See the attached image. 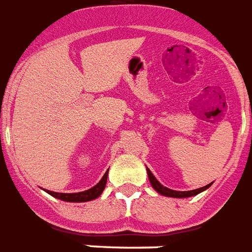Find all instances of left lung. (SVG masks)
I'll list each match as a JSON object with an SVG mask.
<instances>
[{"instance_id":"obj_1","label":"left lung","mask_w":252,"mask_h":252,"mask_svg":"<svg viewBox=\"0 0 252 252\" xmlns=\"http://www.w3.org/2000/svg\"><path fill=\"white\" fill-rule=\"evenodd\" d=\"M148 170V176H149V181H150V184L153 187L159 194H164V196H169V197H179V199H183V197H190V196H194V194H199L200 192H203L205 189H208L211 187V184L205 185L203 188H199V189H193V190H187V192H180V190H173V189H169L166 187H164L162 184H159V181L156 177L153 176V173Z\"/></svg>"}]
</instances>
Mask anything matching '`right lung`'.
Instances as JSON below:
<instances>
[{
  "label": "right lung",
  "mask_w": 252,
  "mask_h": 252,
  "mask_svg": "<svg viewBox=\"0 0 252 252\" xmlns=\"http://www.w3.org/2000/svg\"><path fill=\"white\" fill-rule=\"evenodd\" d=\"M107 173L108 170L104 173L102 180L99 181L98 184L93 187V188L87 189L84 192H78V193H59V192H52V190H47V193H49L53 197H56L59 200L63 201H69V203H84V201H91V200L99 197L102 192H103L106 183H107Z\"/></svg>",
  "instance_id": "right-lung-1"
}]
</instances>
